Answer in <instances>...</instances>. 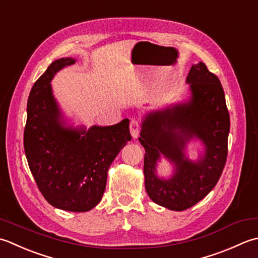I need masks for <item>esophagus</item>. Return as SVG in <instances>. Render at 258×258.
Wrapping results in <instances>:
<instances>
[{
	"instance_id": "obj_1",
	"label": "esophagus",
	"mask_w": 258,
	"mask_h": 258,
	"mask_svg": "<svg viewBox=\"0 0 258 258\" xmlns=\"http://www.w3.org/2000/svg\"><path fill=\"white\" fill-rule=\"evenodd\" d=\"M130 134L134 139H136L139 135V123L136 120H131L130 121Z\"/></svg>"
}]
</instances>
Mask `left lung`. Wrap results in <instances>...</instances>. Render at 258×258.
Here are the masks:
<instances>
[{
  "label": "left lung",
  "instance_id": "1",
  "mask_svg": "<svg viewBox=\"0 0 258 258\" xmlns=\"http://www.w3.org/2000/svg\"><path fill=\"white\" fill-rule=\"evenodd\" d=\"M186 83L187 99L144 114L138 138L145 148L147 194L176 212L201 202L217 183L227 158L230 125L223 87L203 62L192 64ZM192 142L199 143L191 148L197 151L194 160L187 154ZM162 159L172 168L168 176L158 173Z\"/></svg>",
  "mask_w": 258,
  "mask_h": 258
}]
</instances>
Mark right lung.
<instances>
[{
	"instance_id": "obj_1",
	"label": "right lung",
	"mask_w": 258,
	"mask_h": 258,
	"mask_svg": "<svg viewBox=\"0 0 258 258\" xmlns=\"http://www.w3.org/2000/svg\"><path fill=\"white\" fill-rule=\"evenodd\" d=\"M76 61L75 57L53 61L34 83L26 107L24 151L46 202L57 209L83 213L101 201L109 167L131 136L128 119L87 128L63 112L51 81Z\"/></svg>"
}]
</instances>
